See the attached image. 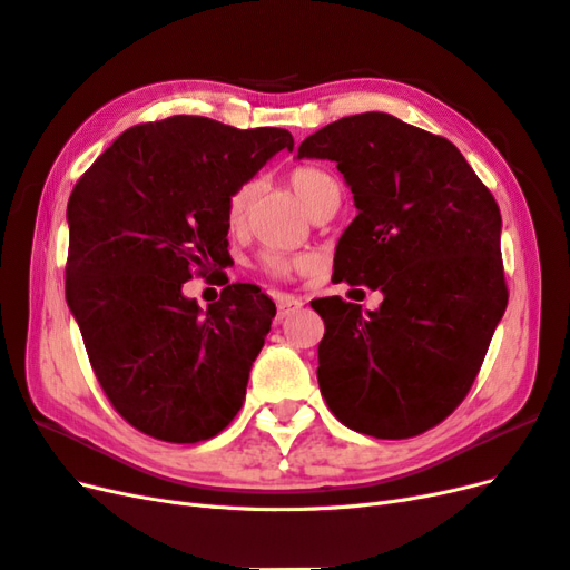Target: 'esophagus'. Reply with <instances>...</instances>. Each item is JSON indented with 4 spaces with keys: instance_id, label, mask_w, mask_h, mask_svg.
Here are the masks:
<instances>
[{
    "instance_id": "esophagus-1",
    "label": "esophagus",
    "mask_w": 570,
    "mask_h": 570,
    "mask_svg": "<svg viewBox=\"0 0 570 570\" xmlns=\"http://www.w3.org/2000/svg\"><path fill=\"white\" fill-rule=\"evenodd\" d=\"M303 305H305V303H303L301 298H296V296H288V293H279V296H277L279 320H286V317H291L293 312H298Z\"/></svg>"
}]
</instances>
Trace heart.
I'll return each mask as SVG.
<instances>
[{
    "label": "heart",
    "mask_w": 570,
    "mask_h": 570,
    "mask_svg": "<svg viewBox=\"0 0 570 570\" xmlns=\"http://www.w3.org/2000/svg\"><path fill=\"white\" fill-rule=\"evenodd\" d=\"M288 185L301 198V204L312 213L317 206L332 198H341V181L334 173H328L322 165H298L288 173ZM258 196V181L248 179L238 185L229 196L225 206V223L232 234H242L248 227V217L253 210V200ZM258 269L272 279H288L293 274L305 272L312 267L309 255H291L279 250H265L258 255Z\"/></svg>",
    "instance_id": "heart-1"
}]
</instances>
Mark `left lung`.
I'll return each mask as SVG.
<instances>
[{"label":"left lung","mask_w":570,"mask_h":570,"mask_svg":"<svg viewBox=\"0 0 570 570\" xmlns=\"http://www.w3.org/2000/svg\"><path fill=\"white\" fill-rule=\"evenodd\" d=\"M298 158L336 160L355 198L338 282L383 293L366 315L341 296L312 301L322 397L357 433L414 438L462 405L507 309L498 200L452 141L389 114L326 125Z\"/></svg>","instance_id":"8db88e82"}]
</instances>
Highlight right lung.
I'll use <instances>...</instances> for the list:
<instances>
[{"instance_id": "obj_1", "label": "right lung", "mask_w": 570, "mask_h": 570, "mask_svg": "<svg viewBox=\"0 0 570 570\" xmlns=\"http://www.w3.org/2000/svg\"><path fill=\"white\" fill-rule=\"evenodd\" d=\"M293 137L170 116L125 130L68 198L66 301L114 410L165 443L225 431L246 400L272 298L225 284L208 309L181 296L227 253V196Z\"/></svg>"}]
</instances>
